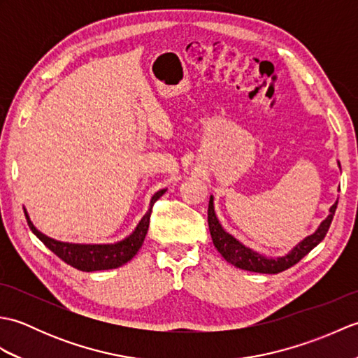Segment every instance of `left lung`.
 <instances>
[{"label":"left lung","instance_id":"8db88e82","mask_svg":"<svg viewBox=\"0 0 358 358\" xmlns=\"http://www.w3.org/2000/svg\"><path fill=\"white\" fill-rule=\"evenodd\" d=\"M340 166V163H338ZM338 200L329 208V214L323 222L318 224L317 229L303 238L301 241L289 250L287 254L280 257H268L264 254L257 252V250L250 249L249 246H245L241 241L231 235L229 232L224 231V227L220 223L217 217L215 206H214V195H210L209 199V209H208V223L209 231L214 246L220 254L223 255L227 263H231L235 268L250 271V272H260V273H278L287 268H291L295 263H299L303 257L309 254L318 243H320L326 232H328L331 222L336 214Z\"/></svg>","mask_w":358,"mask_h":358}]
</instances>
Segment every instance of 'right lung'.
I'll use <instances>...</instances> for the list:
<instances>
[{"mask_svg":"<svg viewBox=\"0 0 358 358\" xmlns=\"http://www.w3.org/2000/svg\"><path fill=\"white\" fill-rule=\"evenodd\" d=\"M167 189H159L158 192L152 195L149 209L146 214L141 217V220L136 224L135 229L124 237L123 240L115 243H69V241H59L36 229V226L30 220V215L26 208L24 215L27 220V224L38 238H40L44 246H48L53 254L62 258L72 268L83 271V272H94V271H106V269H117L120 266L131 262L132 258L138 252L146 234L149 229V220L150 212L154 203L162 196Z\"/></svg>","mask_w":358,"mask_h":358,"instance_id":"obj_1","label":"right lung"}]
</instances>
